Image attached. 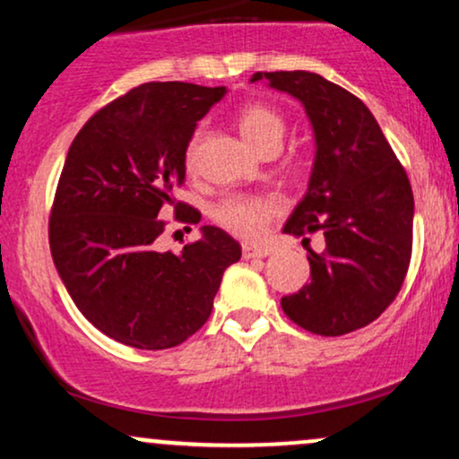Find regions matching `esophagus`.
I'll return each mask as SVG.
<instances>
[{"label":"esophagus","mask_w":459,"mask_h":459,"mask_svg":"<svg viewBox=\"0 0 459 459\" xmlns=\"http://www.w3.org/2000/svg\"><path fill=\"white\" fill-rule=\"evenodd\" d=\"M241 255H244V259H263V256H270L272 250L267 246L244 244L241 246Z\"/></svg>","instance_id":"34e87169"}]
</instances>
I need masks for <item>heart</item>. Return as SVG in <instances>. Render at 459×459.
<instances>
[{
  "label": "heart",
  "mask_w": 459,
  "mask_h": 459,
  "mask_svg": "<svg viewBox=\"0 0 459 459\" xmlns=\"http://www.w3.org/2000/svg\"><path fill=\"white\" fill-rule=\"evenodd\" d=\"M241 135L255 146L256 151L281 149L287 123L282 114L263 103H247L237 114ZM196 157V140L189 142L187 166H192ZM281 212L278 203L272 196H250V194H230L213 204L212 215L222 229L241 239H256L270 220Z\"/></svg>",
  "instance_id": "b5f03b06"
}]
</instances>
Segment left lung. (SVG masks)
I'll list each match as a JSON object with an SVG mask.
<instances>
[{
    "label": "left lung",
    "mask_w": 459,
    "mask_h": 459,
    "mask_svg": "<svg viewBox=\"0 0 459 459\" xmlns=\"http://www.w3.org/2000/svg\"><path fill=\"white\" fill-rule=\"evenodd\" d=\"M307 109L315 134L308 192L284 224L304 237L321 230L325 250H308L310 282L281 307L293 324L341 336L377 319L402 289L412 256L414 196L403 166L360 99L317 73H255Z\"/></svg>",
    "instance_id": "left-lung-1"
}]
</instances>
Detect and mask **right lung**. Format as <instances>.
Instances as JSON below:
<instances>
[{
	"label": "right lung",
	"mask_w": 459,
	"mask_h": 459,
	"mask_svg": "<svg viewBox=\"0 0 459 459\" xmlns=\"http://www.w3.org/2000/svg\"><path fill=\"white\" fill-rule=\"evenodd\" d=\"M226 94L186 82L142 83L83 125L68 149L49 218V246L68 296L94 328L138 350L181 345L209 319L224 270L241 246L203 226L183 250H157L166 204L177 203L196 123ZM187 229V226H186Z\"/></svg>",
	"instance_id": "add662e5"
}]
</instances>
